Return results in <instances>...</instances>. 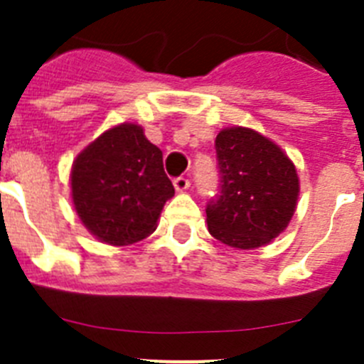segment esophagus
Masks as SVG:
<instances>
[{
	"mask_svg": "<svg viewBox=\"0 0 364 364\" xmlns=\"http://www.w3.org/2000/svg\"><path fill=\"white\" fill-rule=\"evenodd\" d=\"M188 188H189V180L186 178V176H178V178L175 180V189L178 191V193L186 191Z\"/></svg>",
	"mask_w": 364,
	"mask_h": 364,
	"instance_id": "obj_1",
	"label": "esophagus"
}]
</instances>
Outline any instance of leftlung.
Here are the masks:
<instances>
[{"label": "left lung", "instance_id": "left-lung-1", "mask_svg": "<svg viewBox=\"0 0 364 364\" xmlns=\"http://www.w3.org/2000/svg\"><path fill=\"white\" fill-rule=\"evenodd\" d=\"M215 152L221 189L206 206L208 232L242 251L268 245L296 212V165L272 139L243 126L219 132Z\"/></svg>", "mask_w": 364, "mask_h": 364}]
</instances>
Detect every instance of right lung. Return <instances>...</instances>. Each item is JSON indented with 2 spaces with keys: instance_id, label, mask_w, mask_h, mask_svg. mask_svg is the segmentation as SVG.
I'll return each mask as SVG.
<instances>
[{
  "instance_id": "add662e5",
  "label": "right lung",
  "mask_w": 364,
  "mask_h": 364,
  "mask_svg": "<svg viewBox=\"0 0 364 364\" xmlns=\"http://www.w3.org/2000/svg\"><path fill=\"white\" fill-rule=\"evenodd\" d=\"M72 203L85 229L109 245L141 242L175 195L164 154L139 124L113 126L81 150L70 171Z\"/></svg>"
}]
</instances>
